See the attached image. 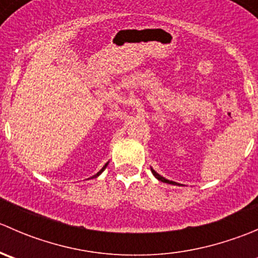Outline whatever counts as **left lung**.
Masks as SVG:
<instances>
[{
  "label": "left lung",
  "instance_id": "left-lung-1",
  "mask_svg": "<svg viewBox=\"0 0 258 258\" xmlns=\"http://www.w3.org/2000/svg\"><path fill=\"white\" fill-rule=\"evenodd\" d=\"M151 171H152V173H153V176H155L156 178L157 179H160L161 182H166V183H171V184H176V182H173V181H170V179H166L165 177H162V176H160L158 175L157 172H156L155 170H152V168H151Z\"/></svg>",
  "mask_w": 258,
  "mask_h": 258
}]
</instances>
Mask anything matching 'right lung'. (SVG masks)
Returning <instances> with one entry per match:
<instances>
[{"label": "right lung", "instance_id": "1", "mask_svg": "<svg viewBox=\"0 0 258 258\" xmlns=\"http://www.w3.org/2000/svg\"><path fill=\"white\" fill-rule=\"evenodd\" d=\"M106 166H107V163H106V165H105V166H103V167H102V170H101V171H100V172H98V173H97V175H95V176H93V177H97V176H98V175H100V173H101V172H102V171H103V170H105V168H106Z\"/></svg>", "mask_w": 258, "mask_h": 258}]
</instances>
